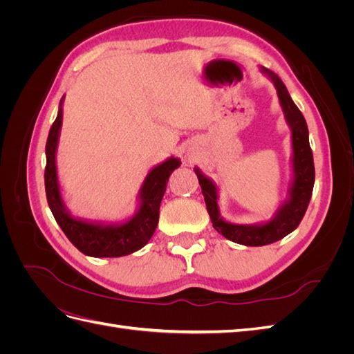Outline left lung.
Masks as SVG:
<instances>
[{
    "mask_svg": "<svg viewBox=\"0 0 354 354\" xmlns=\"http://www.w3.org/2000/svg\"><path fill=\"white\" fill-rule=\"evenodd\" d=\"M260 71L273 82L285 121L288 127L291 128L292 177L291 183H289L286 199L277 207L270 220L254 224L230 223L224 220L220 214L218 186L216 185V181L207 177L198 167H195V173L199 180L203 199L207 203V211L209 214L212 227L226 239L245 246L269 245L294 232L304 217L315 186V162L308 143V128L304 116L292 102L282 80L264 66H260Z\"/></svg>",
    "mask_w": 354,
    "mask_h": 354,
    "instance_id": "left-lung-1",
    "label": "left lung"
}]
</instances>
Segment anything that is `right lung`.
Here are the masks:
<instances>
[{
    "mask_svg": "<svg viewBox=\"0 0 354 354\" xmlns=\"http://www.w3.org/2000/svg\"><path fill=\"white\" fill-rule=\"evenodd\" d=\"M63 95L59 103L56 121L53 122L46 145V195L48 207L60 229L77 248L88 257H124L133 254L151 241L159 221V207L164 198L168 178L181 165L180 159L171 156L155 165L145 177L138 190V205L134 216L124 221L106 223L75 217L68 209L57 177L56 153L63 120Z\"/></svg>",
    "mask_w": 354,
    "mask_h": 354,
    "instance_id": "right-lung-1",
    "label": "right lung"
}]
</instances>
